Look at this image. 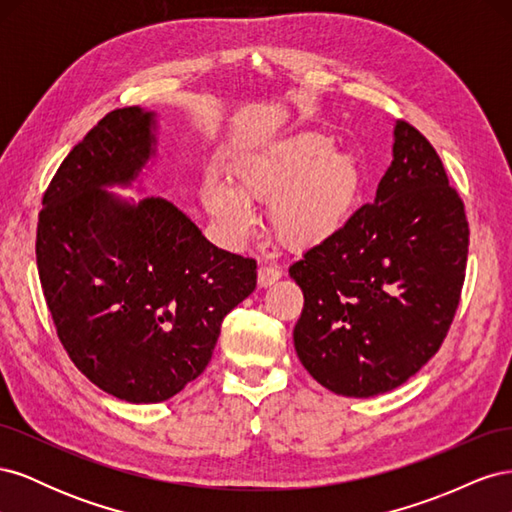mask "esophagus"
I'll use <instances>...</instances> for the list:
<instances>
[{
	"label": "esophagus",
	"mask_w": 512,
	"mask_h": 512,
	"mask_svg": "<svg viewBox=\"0 0 512 512\" xmlns=\"http://www.w3.org/2000/svg\"><path fill=\"white\" fill-rule=\"evenodd\" d=\"M280 277H282V271L277 265H260V269H258V284L262 288L275 284Z\"/></svg>",
	"instance_id": "1"
}]
</instances>
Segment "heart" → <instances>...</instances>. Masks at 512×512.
<instances>
[{
	"mask_svg": "<svg viewBox=\"0 0 512 512\" xmlns=\"http://www.w3.org/2000/svg\"><path fill=\"white\" fill-rule=\"evenodd\" d=\"M237 188L211 181L205 205L232 237H245L254 226L247 200L271 203L277 239L292 247L316 245L342 228L361 196V168L339 153L329 136L305 132L271 149L243 158Z\"/></svg>",
	"mask_w": 512,
	"mask_h": 512,
	"instance_id": "heart-1",
	"label": "heart"
}]
</instances>
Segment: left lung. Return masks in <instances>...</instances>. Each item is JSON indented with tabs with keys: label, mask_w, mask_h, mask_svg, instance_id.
Returning a JSON list of instances; mask_svg holds the SVG:
<instances>
[{
	"label": "left lung",
	"mask_w": 512,
	"mask_h": 512,
	"mask_svg": "<svg viewBox=\"0 0 512 512\" xmlns=\"http://www.w3.org/2000/svg\"><path fill=\"white\" fill-rule=\"evenodd\" d=\"M470 228L442 160L408 121L374 203L288 269L303 290L294 350L324 389L393 391L436 354L466 280Z\"/></svg>",
	"instance_id": "1"
}]
</instances>
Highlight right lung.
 <instances>
[{"label":"right lung","instance_id":"1","mask_svg":"<svg viewBox=\"0 0 512 512\" xmlns=\"http://www.w3.org/2000/svg\"><path fill=\"white\" fill-rule=\"evenodd\" d=\"M156 115L117 108L61 162L42 196L36 262L57 337L96 386L158 404L203 374L224 316L256 288V260L209 243L173 203H128L156 153Z\"/></svg>","mask_w":512,"mask_h":512}]
</instances>
